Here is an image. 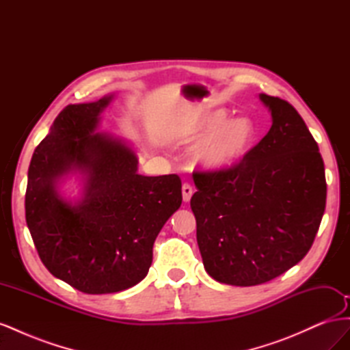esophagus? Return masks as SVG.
<instances>
[{
  "label": "esophagus",
  "mask_w": 350,
  "mask_h": 350,
  "mask_svg": "<svg viewBox=\"0 0 350 350\" xmlns=\"http://www.w3.org/2000/svg\"><path fill=\"white\" fill-rule=\"evenodd\" d=\"M191 196H193V187L189 184H184L183 185V200L185 201V203H188V201L191 200Z\"/></svg>",
  "instance_id": "esophagus-1"
}]
</instances>
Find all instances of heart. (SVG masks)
I'll use <instances>...</instances> for the list:
<instances>
[{
	"label": "heart",
	"mask_w": 350,
	"mask_h": 350,
	"mask_svg": "<svg viewBox=\"0 0 350 350\" xmlns=\"http://www.w3.org/2000/svg\"><path fill=\"white\" fill-rule=\"evenodd\" d=\"M189 140H200L189 153L193 166L206 172L225 171L239 163L256 143V124L248 116L229 120L225 109L197 116L188 129Z\"/></svg>",
	"instance_id": "b5f03b06"
}]
</instances>
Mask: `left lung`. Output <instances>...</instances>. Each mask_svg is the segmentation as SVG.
I'll use <instances>...</instances> for the list:
<instances>
[{
    "label": "left lung",
    "instance_id": "1",
    "mask_svg": "<svg viewBox=\"0 0 350 350\" xmlns=\"http://www.w3.org/2000/svg\"><path fill=\"white\" fill-rule=\"evenodd\" d=\"M271 113L266 137L226 171L196 174L191 210L206 271L256 286L298 264L325 208L324 162L308 126L283 99L260 93Z\"/></svg>",
    "mask_w": 350,
    "mask_h": 350
}]
</instances>
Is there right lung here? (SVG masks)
Listing matches in <instances>:
<instances>
[{
    "instance_id": "obj_1",
    "label": "right lung",
    "mask_w": 350,
    "mask_h": 350,
    "mask_svg": "<svg viewBox=\"0 0 350 350\" xmlns=\"http://www.w3.org/2000/svg\"><path fill=\"white\" fill-rule=\"evenodd\" d=\"M113 94L62 109L31 156L26 224L51 274L84 293L121 292L142 282L159 232L181 207L178 175L144 176L133 147L99 133ZM81 179V196L60 187Z\"/></svg>"
}]
</instances>
